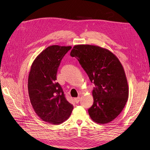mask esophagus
Wrapping results in <instances>:
<instances>
[{"label":"esophagus","mask_w":150,"mask_h":150,"mask_svg":"<svg viewBox=\"0 0 150 150\" xmlns=\"http://www.w3.org/2000/svg\"><path fill=\"white\" fill-rule=\"evenodd\" d=\"M74 101L76 103H78L80 101V97H78V98H74Z\"/></svg>","instance_id":"34e87169"}]
</instances>
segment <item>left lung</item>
I'll return each instance as SVG.
<instances>
[{"label":"left lung","mask_w":150,"mask_h":150,"mask_svg":"<svg viewBox=\"0 0 150 150\" xmlns=\"http://www.w3.org/2000/svg\"><path fill=\"white\" fill-rule=\"evenodd\" d=\"M70 55L78 60L87 73L94 103L88 109L94 122L105 124L115 120L128 98V85L123 67L117 57L108 49L92 45H77Z\"/></svg>","instance_id":"obj_1"}]
</instances>
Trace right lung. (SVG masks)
Instances as JSON below:
<instances>
[{
	"label": "right lung",
	"instance_id": "1",
	"mask_svg": "<svg viewBox=\"0 0 150 150\" xmlns=\"http://www.w3.org/2000/svg\"><path fill=\"white\" fill-rule=\"evenodd\" d=\"M71 46H49L35 58L28 79L30 101L36 114L44 121L59 125L70 116L73 106L67 101L57 72Z\"/></svg>",
	"mask_w": 150,
	"mask_h": 150
}]
</instances>
